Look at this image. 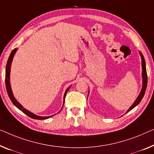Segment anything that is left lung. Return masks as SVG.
Here are the masks:
<instances>
[{
    "label": "left lung",
    "mask_w": 154,
    "mask_h": 154,
    "mask_svg": "<svg viewBox=\"0 0 154 154\" xmlns=\"http://www.w3.org/2000/svg\"><path fill=\"white\" fill-rule=\"evenodd\" d=\"M140 55L141 57V60H142V69H143V71H142V78H143V87H142L141 91L138 97H137V99L135 100V102H134L131 107L128 109L126 113H128V111H130L131 110H132L134 108L136 107L137 105L139 104V103L141 102L142 99H143L144 93H145L146 91V86H147V74H146V63H145V60H144V56L143 54L141 53L140 52H139ZM89 93V92H88Z\"/></svg>",
    "instance_id": "1"
}]
</instances>
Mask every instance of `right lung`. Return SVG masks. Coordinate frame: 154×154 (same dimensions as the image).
Instances as JSON below:
<instances>
[{
    "instance_id": "add662e5",
    "label": "right lung",
    "mask_w": 154,
    "mask_h": 154,
    "mask_svg": "<svg viewBox=\"0 0 154 154\" xmlns=\"http://www.w3.org/2000/svg\"><path fill=\"white\" fill-rule=\"evenodd\" d=\"M17 50H18L17 48H15V49H14L12 51H11V54L10 55V57H9V58H8V63H7L6 68H5V85H6L7 92H8L9 97H10V99L11 100V102L13 103L14 105L16 107H17L18 109L20 110V111H21L22 112H23L25 114L27 115V116H29V118L35 119V120H45V119H48L49 118H51V117L54 116V115H52V116H45V117L36 116V115H35L34 113H32V112H30V111H29L28 110H27L26 109H25V108L22 105L20 104V103L18 102L17 100L15 99L14 96V95H13L12 91H11V84H10V70H11V63H12V60H13L14 56L15 53H16V52H17ZM70 86H70L67 89H66V91H65V93H64L63 106V104H64V101H65V97H66V93H67V92L70 89ZM62 108H63V106H62ZM62 108H61V109H62ZM61 110H60V111H61ZM60 111H59V112H60ZM59 112H58V113H59Z\"/></svg>"
}]
</instances>
